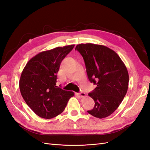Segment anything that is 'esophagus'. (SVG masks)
<instances>
[{
    "label": "esophagus",
    "instance_id": "1",
    "mask_svg": "<svg viewBox=\"0 0 150 150\" xmlns=\"http://www.w3.org/2000/svg\"><path fill=\"white\" fill-rule=\"evenodd\" d=\"M78 96H79V97H81V98H83V97H84V96H86V94H85L84 93H83V92H81V93H78Z\"/></svg>",
    "mask_w": 150,
    "mask_h": 150
}]
</instances>
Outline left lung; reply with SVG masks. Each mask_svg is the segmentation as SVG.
<instances>
[{
	"label": "left lung",
	"mask_w": 150,
	"mask_h": 150,
	"mask_svg": "<svg viewBox=\"0 0 150 150\" xmlns=\"http://www.w3.org/2000/svg\"><path fill=\"white\" fill-rule=\"evenodd\" d=\"M75 50L82 55L88 79L96 85L88 94L95 103L88 113L104 118L115 112L127 93L129 75L120 56L106 46L91 43L77 45Z\"/></svg>",
	"instance_id": "obj_1"
}]
</instances>
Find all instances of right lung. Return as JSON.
<instances>
[{
  "mask_svg": "<svg viewBox=\"0 0 150 150\" xmlns=\"http://www.w3.org/2000/svg\"><path fill=\"white\" fill-rule=\"evenodd\" d=\"M75 45L57 47L38 54L27 63L19 81V88L26 104L36 115L51 119L60 115L72 91L56 86L61 62Z\"/></svg>",
  "mask_w": 150,
  "mask_h": 150,
  "instance_id": "obj_1",
  "label": "right lung"
}]
</instances>
